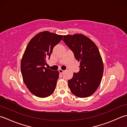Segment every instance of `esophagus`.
Instances as JSON below:
<instances>
[{
  "label": "esophagus",
  "mask_w": 127,
  "mask_h": 127,
  "mask_svg": "<svg viewBox=\"0 0 127 127\" xmlns=\"http://www.w3.org/2000/svg\"><path fill=\"white\" fill-rule=\"evenodd\" d=\"M64 71V70H63V69H59V73H63Z\"/></svg>",
  "instance_id": "esophagus-1"
}]
</instances>
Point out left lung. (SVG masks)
<instances>
[{"mask_svg":"<svg viewBox=\"0 0 127 127\" xmlns=\"http://www.w3.org/2000/svg\"><path fill=\"white\" fill-rule=\"evenodd\" d=\"M63 41L80 62L79 71L74 73L68 81L69 89L79 97L90 96L99 87L103 75V64L99 49L90 39L82 34L64 35Z\"/></svg>","mask_w":127,"mask_h":127,"instance_id":"left-lung-1","label":"left lung"}]
</instances>
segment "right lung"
Listing matches in <instances>:
<instances>
[{
  "mask_svg": "<svg viewBox=\"0 0 127 127\" xmlns=\"http://www.w3.org/2000/svg\"><path fill=\"white\" fill-rule=\"evenodd\" d=\"M63 35L44 31L38 33L28 43L21 63L23 80L30 92L39 97H46L54 93L59 78V71L45 66L54 46Z\"/></svg>",
  "mask_w": 127,
  "mask_h": 127,
  "instance_id": "obj_1",
  "label": "right lung"
}]
</instances>
